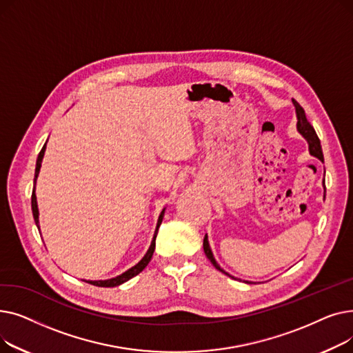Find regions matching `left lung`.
<instances>
[{
	"instance_id": "1",
	"label": "left lung",
	"mask_w": 353,
	"mask_h": 353,
	"mask_svg": "<svg viewBox=\"0 0 353 353\" xmlns=\"http://www.w3.org/2000/svg\"><path fill=\"white\" fill-rule=\"evenodd\" d=\"M292 101H293V105H294V110H296V119H298V124H296V128H298V132H299V133L302 134V137L307 141V144H309V153H310L313 157L319 159V160L323 163L322 145H321V140H319L316 132H314V128H313L312 124L307 121L306 114H305V110L301 107V104H299L298 101H294V100H292ZM323 189H325V192H323V199H325V196H326L325 179H323ZM203 249H205V253H206L208 259H209V261L212 262V265H213L217 270H220L221 273L228 274L229 277H232V279H236V277H233L232 274H229L228 272H225L223 269H221V268L219 266V263L216 262V259H214L213 252H212L210 245H209V237H208V234L205 236V240H203ZM245 283H252V282L245 281Z\"/></svg>"
}]
</instances>
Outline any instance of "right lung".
Wrapping results in <instances>:
<instances>
[{
    "label": "right lung",
    "instance_id": "add662e5",
    "mask_svg": "<svg viewBox=\"0 0 353 353\" xmlns=\"http://www.w3.org/2000/svg\"><path fill=\"white\" fill-rule=\"evenodd\" d=\"M46 145H47V143H46V144H44V147L41 148V152H40V154H39V159H37V164H35V176H34V184H35L37 177H39V173H40V169H41L43 157H44V153H46ZM31 208H32V216H34V220H35V225H37V228L40 229V226H39V223H40L39 214H40V213H39V205H37L35 188H34V190H32V196H31ZM164 210H165V209H163V210H161V213H160V216H159L157 226H156V230H154V236H153V239H152L150 248H148V250L145 252V254L143 256V259H141V261H140L137 265H134L133 268H130L128 270H125L124 273H121V274H119V276H116V277H111V279H107V281H87V283H91V285L99 286V288H114V286H119V285H121V283H124V282L130 281V279H132V277L137 276V274H139V273H140V272H141V270L148 265V262L152 261V256H153V253H154V248H156V237H157L159 228H160L161 221H163Z\"/></svg>",
    "mask_w": 353,
    "mask_h": 353
}]
</instances>
